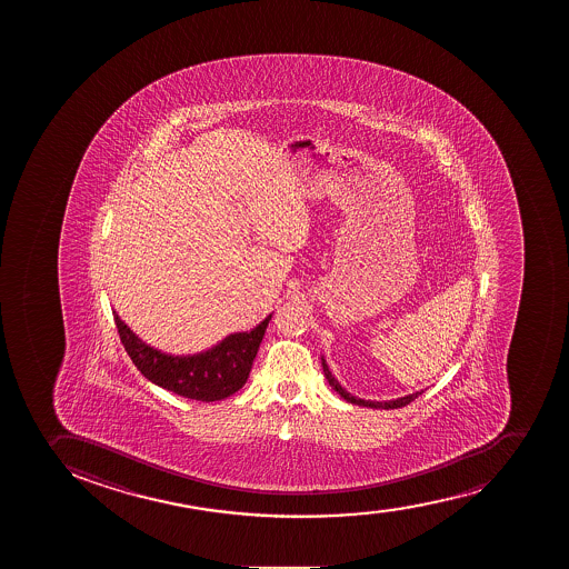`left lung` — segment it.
I'll return each mask as SVG.
<instances>
[{"instance_id": "left-lung-1", "label": "left lung", "mask_w": 569, "mask_h": 569, "mask_svg": "<svg viewBox=\"0 0 569 569\" xmlns=\"http://www.w3.org/2000/svg\"><path fill=\"white\" fill-rule=\"evenodd\" d=\"M322 371H325V377H327L328 383H330V386H332V388L336 389V391H338L347 402H350V405L367 406V408H382V410H393V408H402V406L410 405L411 400H416L417 397L421 395V391H417V393L406 395V397H400V399L397 400H388V402H375V400L358 399V397L350 395L349 391H345V389L339 386L338 380L332 377V372L328 369L327 361L325 360H322Z\"/></svg>"}]
</instances>
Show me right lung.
I'll return each mask as SVG.
<instances>
[{
	"label": "right lung",
	"mask_w": 569,
	"mask_h": 569,
	"mask_svg": "<svg viewBox=\"0 0 569 569\" xmlns=\"http://www.w3.org/2000/svg\"><path fill=\"white\" fill-rule=\"evenodd\" d=\"M113 316L126 352L150 382L202 402L226 399L247 383L253 358L272 317H267L250 332L231 333L222 343L200 355L170 356L137 338L117 311Z\"/></svg>",
	"instance_id": "1"
}]
</instances>
